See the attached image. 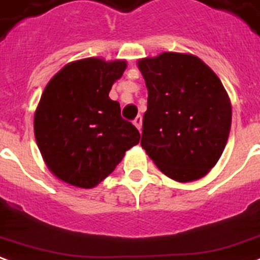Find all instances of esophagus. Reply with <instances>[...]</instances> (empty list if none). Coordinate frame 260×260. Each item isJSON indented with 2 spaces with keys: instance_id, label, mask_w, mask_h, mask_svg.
Here are the masks:
<instances>
[{
  "instance_id": "esophagus-1",
  "label": "esophagus",
  "mask_w": 260,
  "mask_h": 260,
  "mask_svg": "<svg viewBox=\"0 0 260 260\" xmlns=\"http://www.w3.org/2000/svg\"><path fill=\"white\" fill-rule=\"evenodd\" d=\"M142 121H143V118H142V115H138L135 120H134V124H135V126L139 131L142 129Z\"/></svg>"
}]
</instances>
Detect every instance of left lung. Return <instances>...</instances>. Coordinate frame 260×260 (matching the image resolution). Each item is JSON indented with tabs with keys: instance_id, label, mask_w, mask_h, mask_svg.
Listing matches in <instances>:
<instances>
[{
	"instance_id": "left-lung-1",
	"label": "left lung",
	"mask_w": 260,
	"mask_h": 260,
	"mask_svg": "<svg viewBox=\"0 0 260 260\" xmlns=\"http://www.w3.org/2000/svg\"><path fill=\"white\" fill-rule=\"evenodd\" d=\"M149 98L140 145L180 183L204 178L228 143L232 103L219 77L191 53L162 52L138 60Z\"/></svg>"
}]
</instances>
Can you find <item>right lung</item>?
Wrapping results in <instances>:
<instances>
[{"label": "right lung", "instance_id": "obj_1", "mask_svg": "<svg viewBox=\"0 0 260 260\" xmlns=\"http://www.w3.org/2000/svg\"><path fill=\"white\" fill-rule=\"evenodd\" d=\"M126 60L86 57L48 82L34 113V135L48 169L61 182L92 189L139 143V131L109 98Z\"/></svg>", "mask_w": 260, "mask_h": 260}]
</instances>
